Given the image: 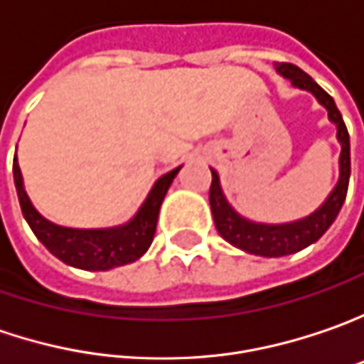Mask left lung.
<instances>
[{
  "label": "left lung",
  "instance_id": "left-lung-1",
  "mask_svg": "<svg viewBox=\"0 0 364 364\" xmlns=\"http://www.w3.org/2000/svg\"><path fill=\"white\" fill-rule=\"evenodd\" d=\"M276 72L292 82L294 88L308 90L316 96L322 107L328 110V119L336 124V139L341 143V159H338V181L334 185L326 201L308 218H302L290 223H257L240 215L233 209L225 195L221 191L220 175L218 171L211 169V187H209V205L213 213V221L220 235L235 247L244 250L247 254H256L264 257H280L288 256L304 250L310 244L320 240L324 232L336 220L341 207L346 199V189H348V179H350V141H348V131H346L343 114L334 105L332 96L324 92L316 82L308 76L306 72L288 64V62H276Z\"/></svg>",
  "mask_w": 364,
  "mask_h": 364
}]
</instances>
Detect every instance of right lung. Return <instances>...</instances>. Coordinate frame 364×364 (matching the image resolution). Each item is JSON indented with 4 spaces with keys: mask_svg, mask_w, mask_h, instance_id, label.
Wrapping results in <instances>:
<instances>
[{
    "mask_svg": "<svg viewBox=\"0 0 364 364\" xmlns=\"http://www.w3.org/2000/svg\"><path fill=\"white\" fill-rule=\"evenodd\" d=\"M179 169L181 167L159 177L153 189L146 195L144 203L139 207V211L134 213V218L129 223L117 225V228H107V230L62 228V225H56V223L46 220L44 215H40L23 189V177L19 171L18 157L14 159V181H16V189H18L21 213L28 221V225L32 228L36 237L58 259H62L64 264L74 266V268L105 272V269L131 264L149 250V245L155 237V230H157L161 203H163Z\"/></svg>",
    "mask_w": 364,
    "mask_h": 364,
    "instance_id": "1",
    "label": "right lung"
}]
</instances>
